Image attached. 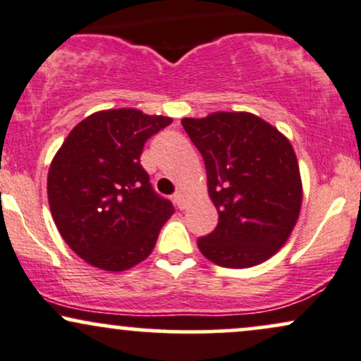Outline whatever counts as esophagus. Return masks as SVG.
<instances>
[{"label":"esophagus","instance_id":"esophagus-1","mask_svg":"<svg viewBox=\"0 0 361 361\" xmlns=\"http://www.w3.org/2000/svg\"><path fill=\"white\" fill-rule=\"evenodd\" d=\"M173 202H175V205L180 210L185 209V197H183V193H181V192H176L175 195H173Z\"/></svg>","mask_w":361,"mask_h":361}]
</instances>
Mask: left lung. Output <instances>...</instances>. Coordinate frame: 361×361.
<instances>
[{"label":"left lung","mask_w":361,"mask_h":361,"mask_svg":"<svg viewBox=\"0 0 361 361\" xmlns=\"http://www.w3.org/2000/svg\"><path fill=\"white\" fill-rule=\"evenodd\" d=\"M181 126L205 161L217 227L198 239L207 259L250 268L287 243L302 205L299 163L275 127L247 111H215Z\"/></svg>","instance_id":"1"}]
</instances>
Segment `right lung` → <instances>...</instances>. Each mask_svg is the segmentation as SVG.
I'll use <instances>...</instances> for the list:
<instances>
[{"label": "right lung", "mask_w": 361, "mask_h": 361, "mask_svg": "<svg viewBox=\"0 0 361 361\" xmlns=\"http://www.w3.org/2000/svg\"><path fill=\"white\" fill-rule=\"evenodd\" d=\"M169 117L135 109L103 110L69 132L54 156L47 197L57 229L93 267L123 271L146 259L175 212L140 164L144 144Z\"/></svg>", "instance_id": "add662e5"}]
</instances>
